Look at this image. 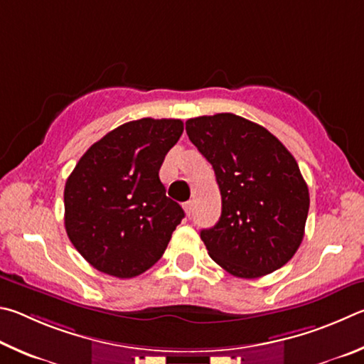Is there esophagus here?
Returning <instances> with one entry per match:
<instances>
[{"label":"esophagus","mask_w":364,"mask_h":364,"mask_svg":"<svg viewBox=\"0 0 364 364\" xmlns=\"http://www.w3.org/2000/svg\"><path fill=\"white\" fill-rule=\"evenodd\" d=\"M183 211H186V214L190 218V215H192V213H193V201L183 203Z\"/></svg>","instance_id":"34e87169"}]
</instances>
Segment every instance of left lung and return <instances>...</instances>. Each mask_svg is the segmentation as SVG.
Listing matches in <instances>:
<instances>
[{
  "label": "left lung",
  "mask_w": 364,
  "mask_h": 364,
  "mask_svg": "<svg viewBox=\"0 0 364 364\" xmlns=\"http://www.w3.org/2000/svg\"><path fill=\"white\" fill-rule=\"evenodd\" d=\"M186 131L220 188L219 222L201 230L209 256L238 278L282 269L302 243L310 206L294 156L265 127L233 113L190 118Z\"/></svg>",
  "instance_id": "1"
}]
</instances>
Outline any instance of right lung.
Instances as JSON below:
<instances>
[{"instance_id":"add662e5","label":"right lung","mask_w":364,"mask_h":364,"mask_svg":"<svg viewBox=\"0 0 364 364\" xmlns=\"http://www.w3.org/2000/svg\"><path fill=\"white\" fill-rule=\"evenodd\" d=\"M182 132L181 119L129 121L80 158L63 192L65 230L94 269L132 278L161 259L186 214L158 172Z\"/></svg>"}]
</instances>
